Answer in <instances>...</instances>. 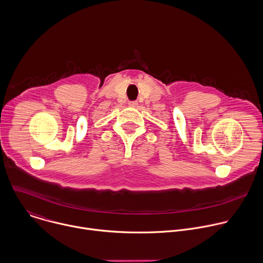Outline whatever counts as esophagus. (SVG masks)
I'll return each mask as SVG.
<instances>
[{"label": "esophagus", "instance_id": "esophagus-1", "mask_svg": "<svg viewBox=\"0 0 263 263\" xmlns=\"http://www.w3.org/2000/svg\"><path fill=\"white\" fill-rule=\"evenodd\" d=\"M137 104H138V102H137L136 100H133V101H129V102H128V105L131 106V107H135V106H137Z\"/></svg>", "mask_w": 263, "mask_h": 263}]
</instances>
